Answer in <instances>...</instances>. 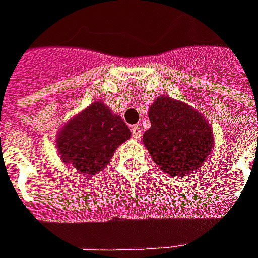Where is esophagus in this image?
<instances>
[{"label":"esophagus","instance_id":"esophagus-1","mask_svg":"<svg viewBox=\"0 0 258 258\" xmlns=\"http://www.w3.org/2000/svg\"><path fill=\"white\" fill-rule=\"evenodd\" d=\"M131 134H133V137H134L135 140H140L141 138L140 125H133V128H131Z\"/></svg>","mask_w":258,"mask_h":258}]
</instances>
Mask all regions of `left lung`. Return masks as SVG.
Segmentation results:
<instances>
[{"label":"left lung","mask_w":258,"mask_h":258,"mask_svg":"<svg viewBox=\"0 0 258 258\" xmlns=\"http://www.w3.org/2000/svg\"><path fill=\"white\" fill-rule=\"evenodd\" d=\"M151 128L144 145L164 173L181 177L202 167L214 137L210 124L194 107L170 96H159L149 107Z\"/></svg>","instance_id":"obj_1"}]
</instances>
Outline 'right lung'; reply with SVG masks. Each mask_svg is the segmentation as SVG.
Listing matches in <instances>:
<instances>
[{"label": "right lung", "instance_id": "obj_1", "mask_svg": "<svg viewBox=\"0 0 258 258\" xmlns=\"http://www.w3.org/2000/svg\"><path fill=\"white\" fill-rule=\"evenodd\" d=\"M131 137L123 118L103 102H94L60 130L56 146L60 159L84 175H95Z\"/></svg>", "mask_w": 258, "mask_h": 258}]
</instances>
